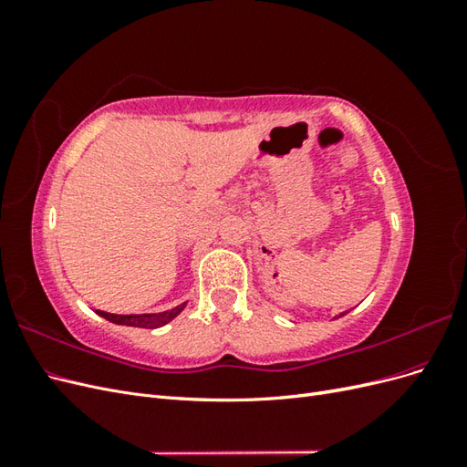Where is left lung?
Listing matches in <instances>:
<instances>
[{
	"instance_id": "8db88e82",
	"label": "left lung",
	"mask_w": 467,
	"mask_h": 467,
	"mask_svg": "<svg viewBox=\"0 0 467 467\" xmlns=\"http://www.w3.org/2000/svg\"><path fill=\"white\" fill-rule=\"evenodd\" d=\"M345 314H348V312H343V314H338V316H337V317H343V316H345Z\"/></svg>"
}]
</instances>
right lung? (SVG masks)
<instances>
[{
	"label": "right lung",
	"instance_id": "1",
	"mask_svg": "<svg viewBox=\"0 0 467 467\" xmlns=\"http://www.w3.org/2000/svg\"><path fill=\"white\" fill-rule=\"evenodd\" d=\"M187 307V302H182L171 309H165V312H158V314H129V316H119V314H109V312H101L97 309V316L105 317L110 323L117 325H129V327H142V329H158L163 327L165 323H169L171 319H175L182 309Z\"/></svg>",
	"mask_w": 467,
	"mask_h": 467
}]
</instances>
